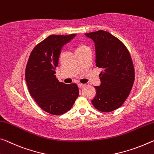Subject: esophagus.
Returning <instances> with one entry per match:
<instances>
[{
    "label": "esophagus",
    "instance_id": "esophagus-1",
    "mask_svg": "<svg viewBox=\"0 0 154 154\" xmlns=\"http://www.w3.org/2000/svg\"><path fill=\"white\" fill-rule=\"evenodd\" d=\"M85 86H86V85L85 84H81V83L79 84V87H80V88H82V87H85Z\"/></svg>",
    "mask_w": 154,
    "mask_h": 154
}]
</instances>
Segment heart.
I'll list each match as a JSON object with an SVG mask.
<instances>
[{
	"label": "heart",
	"instance_id": "heart-1",
	"mask_svg": "<svg viewBox=\"0 0 154 154\" xmlns=\"http://www.w3.org/2000/svg\"><path fill=\"white\" fill-rule=\"evenodd\" d=\"M84 47V46H80V47H78V48H80V47ZM78 48H77V49H78Z\"/></svg>",
	"mask_w": 154,
	"mask_h": 154
}]
</instances>
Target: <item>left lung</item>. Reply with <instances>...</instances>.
<instances>
[{
    "label": "left lung",
    "instance_id": "left-lung-1",
    "mask_svg": "<svg viewBox=\"0 0 154 154\" xmlns=\"http://www.w3.org/2000/svg\"><path fill=\"white\" fill-rule=\"evenodd\" d=\"M95 43L96 64L103 70L99 75L100 86L91 100L96 109L110 112L119 108L134 82V67L128 49L110 33L103 30L85 34Z\"/></svg>",
    "mask_w": 154,
    "mask_h": 154
}]
</instances>
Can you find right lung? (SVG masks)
<instances>
[{"mask_svg": "<svg viewBox=\"0 0 154 154\" xmlns=\"http://www.w3.org/2000/svg\"><path fill=\"white\" fill-rule=\"evenodd\" d=\"M76 34L51 35L34 47L26 66L25 80L31 96L42 110L53 115L69 111L79 95L78 85L56 79V68L63 47Z\"/></svg>", "mask_w": 154, "mask_h": 154, "instance_id": "1", "label": "right lung"}]
</instances>
